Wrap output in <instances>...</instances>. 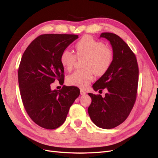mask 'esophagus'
Returning <instances> with one entry per match:
<instances>
[{"mask_svg":"<svg viewBox=\"0 0 158 158\" xmlns=\"http://www.w3.org/2000/svg\"><path fill=\"white\" fill-rule=\"evenodd\" d=\"M80 94H81V95H85V94H86V92L84 91L83 89H81V90H80Z\"/></svg>","mask_w":158,"mask_h":158,"instance_id":"esophagus-1","label":"esophagus"}]
</instances>
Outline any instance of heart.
I'll list each match as a JSON object with an SVG mask.
<instances>
[{
  "label": "heart",
  "instance_id": "obj_1",
  "mask_svg": "<svg viewBox=\"0 0 158 158\" xmlns=\"http://www.w3.org/2000/svg\"><path fill=\"white\" fill-rule=\"evenodd\" d=\"M76 56L69 49L61 53L60 63L64 68L70 71L74 66L77 57H85V69L74 71L67 77V83L72 86L86 88L94 79V72L99 75L105 74L113 61V53L105 43L91 35H85L76 43Z\"/></svg>",
  "mask_w": 158,
  "mask_h": 158
}]
</instances>
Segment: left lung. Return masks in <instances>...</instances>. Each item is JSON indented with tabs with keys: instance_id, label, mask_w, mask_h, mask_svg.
<instances>
[{
	"instance_id": "8db88e82",
	"label": "left lung",
	"mask_w": 158,
	"mask_h": 158,
	"mask_svg": "<svg viewBox=\"0 0 158 158\" xmlns=\"http://www.w3.org/2000/svg\"><path fill=\"white\" fill-rule=\"evenodd\" d=\"M100 37L110 42L113 61L93 85L95 91L106 89L107 93L104 97L89 93L92 101L88 112L98 127L110 129L123 123L132 109L136 99L139 70L136 56L123 39L110 32L102 33Z\"/></svg>"
}]
</instances>
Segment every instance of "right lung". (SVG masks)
<instances>
[{
    "mask_svg": "<svg viewBox=\"0 0 158 158\" xmlns=\"http://www.w3.org/2000/svg\"><path fill=\"white\" fill-rule=\"evenodd\" d=\"M77 38L75 34L40 35L22 57L18 72L22 101L30 118L44 128L56 129L64 124L70 106L79 96V88L73 86L51 89L56 80L64 84L61 53Z\"/></svg>",
    "mask_w": 158,
    "mask_h": 158,
    "instance_id": "1",
    "label": "right lung"
}]
</instances>
